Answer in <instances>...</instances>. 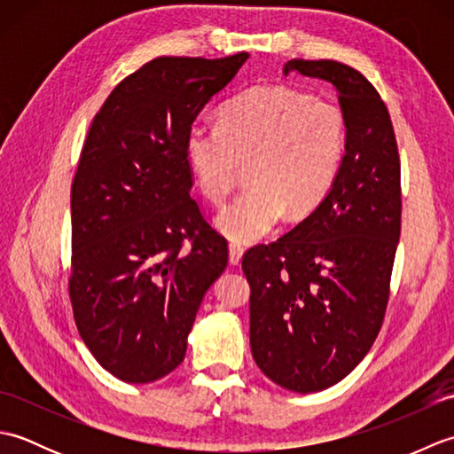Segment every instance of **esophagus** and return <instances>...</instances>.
Listing matches in <instances>:
<instances>
[{
	"label": "esophagus",
	"instance_id": "obj_1",
	"mask_svg": "<svg viewBox=\"0 0 454 454\" xmlns=\"http://www.w3.org/2000/svg\"><path fill=\"white\" fill-rule=\"evenodd\" d=\"M242 255H244V247L238 246V244H230V263L238 265L242 262Z\"/></svg>",
	"mask_w": 454,
	"mask_h": 454
}]
</instances>
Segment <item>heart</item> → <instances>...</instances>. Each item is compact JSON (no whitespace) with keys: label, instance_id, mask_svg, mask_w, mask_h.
Wrapping results in <instances>:
<instances>
[{"label":"heart","instance_id":"obj_1","mask_svg":"<svg viewBox=\"0 0 454 454\" xmlns=\"http://www.w3.org/2000/svg\"><path fill=\"white\" fill-rule=\"evenodd\" d=\"M340 103L291 85H257L226 101L218 127H191L185 156L200 191L224 202L242 166L252 185L218 212L222 234L239 244L269 236L286 215L304 216L332 191L345 156Z\"/></svg>","mask_w":454,"mask_h":454}]
</instances>
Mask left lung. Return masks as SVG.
<instances>
[{
    "mask_svg": "<svg viewBox=\"0 0 454 454\" xmlns=\"http://www.w3.org/2000/svg\"><path fill=\"white\" fill-rule=\"evenodd\" d=\"M330 82L347 144L332 191L310 216L242 259L252 286L249 343L278 387L317 392L345 379L379 335L400 239V153L387 105L355 67L288 60V72Z\"/></svg>",
    "mask_w": 454,
    "mask_h": 454,
    "instance_id": "1",
    "label": "left lung"
}]
</instances>
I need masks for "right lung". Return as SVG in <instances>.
<instances>
[{"mask_svg": "<svg viewBox=\"0 0 454 454\" xmlns=\"http://www.w3.org/2000/svg\"><path fill=\"white\" fill-rule=\"evenodd\" d=\"M247 56L153 58L111 91L85 138L67 293L82 340L124 382L181 364L202 296L228 265L226 238L191 197L185 138Z\"/></svg>", "mask_w": 454, "mask_h": 454, "instance_id": "obj_1", "label": "right lung"}]
</instances>
